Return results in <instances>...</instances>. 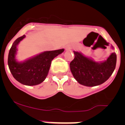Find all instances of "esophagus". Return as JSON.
<instances>
[{
	"label": "esophagus",
	"instance_id": "obj_1",
	"mask_svg": "<svg viewBox=\"0 0 125 125\" xmlns=\"http://www.w3.org/2000/svg\"><path fill=\"white\" fill-rule=\"evenodd\" d=\"M71 49V47H69V46H68V47H66V50H69V49Z\"/></svg>",
	"mask_w": 125,
	"mask_h": 125
}]
</instances>
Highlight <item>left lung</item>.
<instances>
[{
	"label": "left lung",
	"mask_w": 125,
	"mask_h": 125,
	"mask_svg": "<svg viewBox=\"0 0 125 125\" xmlns=\"http://www.w3.org/2000/svg\"><path fill=\"white\" fill-rule=\"evenodd\" d=\"M113 49V47H111ZM74 58L70 62L71 71L74 78L81 84L96 86L109 79L114 71L116 64V54L111 53L104 61L95 62L81 52L73 51Z\"/></svg>",
	"instance_id": "left-lung-1"
}]
</instances>
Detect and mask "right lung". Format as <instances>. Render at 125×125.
Masks as SVG:
<instances>
[{
  "label": "right lung",
  "mask_w": 125,
  "mask_h": 125,
  "mask_svg": "<svg viewBox=\"0 0 125 125\" xmlns=\"http://www.w3.org/2000/svg\"><path fill=\"white\" fill-rule=\"evenodd\" d=\"M25 37V35H23L12 44L9 52L8 66L13 77L17 81L27 86H34L45 80L52 60L61 54L64 49L43 52L22 62H19L15 59L17 46Z\"/></svg>",
  "instance_id": "obj_1"
}]
</instances>
